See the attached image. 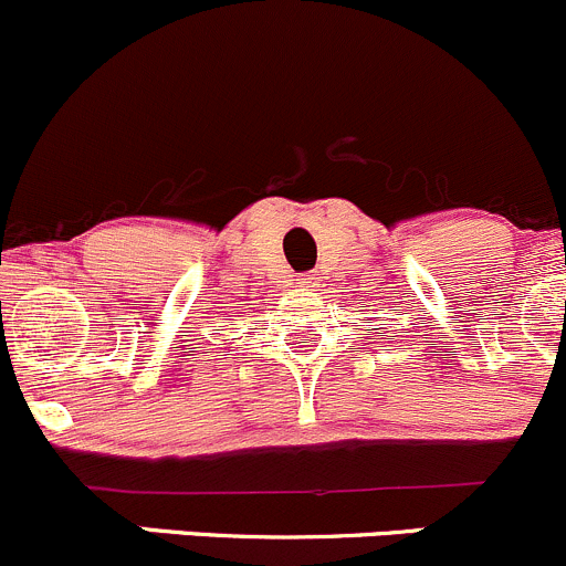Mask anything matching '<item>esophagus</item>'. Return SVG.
Segmentation results:
<instances>
[{
    "mask_svg": "<svg viewBox=\"0 0 566 566\" xmlns=\"http://www.w3.org/2000/svg\"><path fill=\"white\" fill-rule=\"evenodd\" d=\"M295 284H298V287H304V290H315L317 287L315 273H301V276L295 279Z\"/></svg>",
    "mask_w": 566,
    "mask_h": 566,
    "instance_id": "obj_1",
    "label": "esophagus"
}]
</instances>
